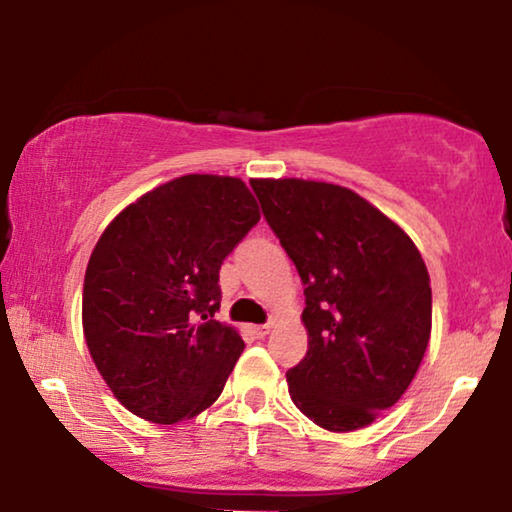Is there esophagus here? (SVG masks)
Returning <instances> with one entry per match:
<instances>
[{
  "instance_id": "1",
  "label": "esophagus",
  "mask_w": 512,
  "mask_h": 512,
  "mask_svg": "<svg viewBox=\"0 0 512 512\" xmlns=\"http://www.w3.org/2000/svg\"><path fill=\"white\" fill-rule=\"evenodd\" d=\"M249 333L256 335V338H265L270 333V326H249Z\"/></svg>"
}]
</instances>
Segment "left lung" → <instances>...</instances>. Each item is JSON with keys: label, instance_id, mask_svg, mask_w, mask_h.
I'll return each instance as SVG.
<instances>
[{"label": "left lung", "instance_id": "8db88e82", "mask_svg": "<svg viewBox=\"0 0 512 512\" xmlns=\"http://www.w3.org/2000/svg\"><path fill=\"white\" fill-rule=\"evenodd\" d=\"M305 284V359L291 401L321 429L370 426L410 387L431 338V279L410 235L352 188L254 179Z\"/></svg>", "mask_w": 512, "mask_h": 512}]
</instances>
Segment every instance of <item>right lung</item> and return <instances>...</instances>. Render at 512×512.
<instances>
[{
	"label": "right lung",
	"mask_w": 512,
	"mask_h": 512,
	"mask_svg": "<svg viewBox=\"0 0 512 512\" xmlns=\"http://www.w3.org/2000/svg\"><path fill=\"white\" fill-rule=\"evenodd\" d=\"M261 219L237 177L184 174L116 214L90 254L81 321L111 394L153 424L198 417L244 340L219 310L223 258Z\"/></svg>",
	"instance_id": "right-lung-1"
}]
</instances>
